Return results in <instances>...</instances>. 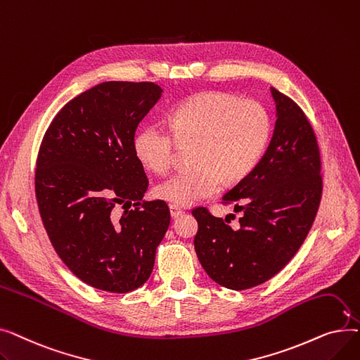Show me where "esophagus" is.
<instances>
[{
    "instance_id": "34e87169",
    "label": "esophagus",
    "mask_w": 360,
    "mask_h": 360,
    "mask_svg": "<svg viewBox=\"0 0 360 360\" xmlns=\"http://www.w3.org/2000/svg\"><path fill=\"white\" fill-rule=\"evenodd\" d=\"M169 209H170V216H172V219H176V217L182 216V213H184L178 205H174V204H170Z\"/></svg>"
}]
</instances>
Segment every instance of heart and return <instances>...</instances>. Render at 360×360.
<instances>
[{
	"label": "heart",
	"instance_id": "heart-1",
	"mask_svg": "<svg viewBox=\"0 0 360 360\" xmlns=\"http://www.w3.org/2000/svg\"><path fill=\"white\" fill-rule=\"evenodd\" d=\"M169 127L144 125L136 136L139 160L156 174L174 166L179 146H195L193 165L156 186L159 198L181 207L216 195L224 185L252 174L269 147L273 120L257 101L209 91L185 101L169 113Z\"/></svg>",
	"mask_w": 360,
	"mask_h": 360
}]
</instances>
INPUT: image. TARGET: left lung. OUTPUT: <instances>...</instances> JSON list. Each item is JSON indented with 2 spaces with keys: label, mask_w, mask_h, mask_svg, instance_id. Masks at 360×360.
<instances>
[{
  "label": "left lung",
  "mask_w": 360,
  "mask_h": 360,
  "mask_svg": "<svg viewBox=\"0 0 360 360\" xmlns=\"http://www.w3.org/2000/svg\"><path fill=\"white\" fill-rule=\"evenodd\" d=\"M277 120L258 166L223 195L240 212L232 229L226 219L197 207V257L220 286L251 289L274 277L295 257L315 220L321 194V156L315 132L296 102L271 87Z\"/></svg>",
  "instance_id": "8db88e82"
}]
</instances>
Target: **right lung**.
<instances>
[{
    "mask_svg": "<svg viewBox=\"0 0 360 360\" xmlns=\"http://www.w3.org/2000/svg\"><path fill=\"white\" fill-rule=\"evenodd\" d=\"M162 91L151 82L101 83L56 113L41 143L34 193L45 231L94 289L143 286L169 228L167 204L143 200L148 179L134 151L136 129Z\"/></svg>",
    "mask_w": 360,
    "mask_h": 360,
    "instance_id": "obj_1",
    "label": "right lung"
}]
</instances>
